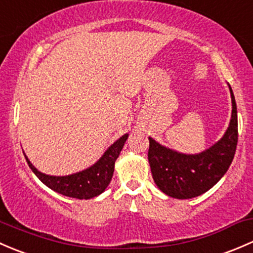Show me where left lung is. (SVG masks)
<instances>
[{
    "label": "left lung",
    "instance_id": "obj_1",
    "mask_svg": "<svg viewBox=\"0 0 253 253\" xmlns=\"http://www.w3.org/2000/svg\"><path fill=\"white\" fill-rule=\"evenodd\" d=\"M229 90L231 119L222 139L211 147L187 155L148 137V163L152 178L158 189L168 196L179 200L200 196L214 186L230 167L238 145V111L230 85Z\"/></svg>",
    "mask_w": 253,
    "mask_h": 253
}]
</instances>
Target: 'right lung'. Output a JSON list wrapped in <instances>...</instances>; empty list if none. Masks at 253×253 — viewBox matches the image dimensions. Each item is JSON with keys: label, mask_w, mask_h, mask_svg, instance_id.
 <instances>
[{"label": "right lung", "mask_w": 253, "mask_h": 253, "mask_svg": "<svg viewBox=\"0 0 253 253\" xmlns=\"http://www.w3.org/2000/svg\"><path fill=\"white\" fill-rule=\"evenodd\" d=\"M127 136L129 134H124L117 141H114L101 156L100 160L92 166L69 175H49V174L41 173L31 165L25 153L24 156L34 174L49 189L64 196L88 200L102 194L111 183L114 171V163L119 157V153L126 144Z\"/></svg>", "instance_id": "add662e5"}]
</instances>
